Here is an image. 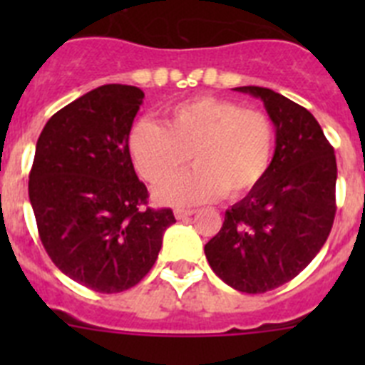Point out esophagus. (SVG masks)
<instances>
[{"label": "esophagus", "instance_id": "34e87169", "mask_svg": "<svg viewBox=\"0 0 365 365\" xmlns=\"http://www.w3.org/2000/svg\"><path fill=\"white\" fill-rule=\"evenodd\" d=\"M195 214V210H190V208H177L175 210V217L177 219H188Z\"/></svg>", "mask_w": 365, "mask_h": 365}]
</instances>
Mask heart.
I'll return each mask as SVG.
<instances>
[{"instance_id": "obj_1", "label": "heart", "mask_w": 365, "mask_h": 365, "mask_svg": "<svg viewBox=\"0 0 365 365\" xmlns=\"http://www.w3.org/2000/svg\"><path fill=\"white\" fill-rule=\"evenodd\" d=\"M128 151L146 182H163L155 188L160 205H201L222 193L227 199H240L269 173L276 128L263 111L217 96H197L168 109L163 128L151 120L135 122ZM188 156L196 168L174 178Z\"/></svg>"}]
</instances>
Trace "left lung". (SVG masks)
Listing matches in <instances>:
<instances>
[{
  "mask_svg": "<svg viewBox=\"0 0 365 365\" xmlns=\"http://www.w3.org/2000/svg\"><path fill=\"white\" fill-rule=\"evenodd\" d=\"M235 91L263 100L276 151L261 185L225 212L205 254L227 285L261 294L296 278L327 241L336 214V157L305 108L267 87Z\"/></svg>",
  "mask_w": 365,
  "mask_h": 365,
  "instance_id": "8db88e82",
  "label": "left lung"
}]
</instances>
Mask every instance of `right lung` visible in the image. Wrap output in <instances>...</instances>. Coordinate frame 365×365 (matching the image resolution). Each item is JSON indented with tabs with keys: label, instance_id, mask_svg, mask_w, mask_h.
<instances>
[{
	"label": "right lung",
	"instance_id": "1",
	"mask_svg": "<svg viewBox=\"0 0 365 365\" xmlns=\"http://www.w3.org/2000/svg\"><path fill=\"white\" fill-rule=\"evenodd\" d=\"M144 93L108 83L54 113L36 143L29 175L38 234L54 265L96 292L128 291L150 272L170 208H143L128 135Z\"/></svg>",
	"mask_w": 365,
	"mask_h": 365
}]
</instances>
